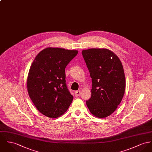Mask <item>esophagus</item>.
<instances>
[{
	"instance_id": "1",
	"label": "esophagus",
	"mask_w": 152,
	"mask_h": 152,
	"mask_svg": "<svg viewBox=\"0 0 152 152\" xmlns=\"http://www.w3.org/2000/svg\"><path fill=\"white\" fill-rule=\"evenodd\" d=\"M74 94H75V96L78 97L81 94V92H80V91H75Z\"/></svg>"
}]
</instances>
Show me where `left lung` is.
<instances>
[{
	"label": "left lung",
	"mask_w": 152,
	"mask_h": 152,
	"mask_svg": "<svg viewBox=\"0 0 152 152\" xmlns=\"http://www.w3.org/2000/svg\"><path fill=\"white\" fill-rule=\"evenodd\" d=\"M82 54L92 81L91 97L86 101V105L94 116L106 118L117 109L124 95L123 64L107 49L91 48L83 50Z\"/></svg>",
	"instance_id": "left-lung-1"
}]
</instances>
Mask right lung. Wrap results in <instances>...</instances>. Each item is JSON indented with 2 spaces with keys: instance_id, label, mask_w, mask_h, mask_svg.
<instances>
[{
  "instance_id": "right-lung-1",
  "label": "right lung",
  "mask_w": 152,
  "mask_h": 152,
  "mask_svg": "<svg viewBox=\"0 0 152 152\" xmlns=\"http://www.w3.org/2000/svg\"><path fill=\"white\" fill-rule=\"evenodd\" d=\"M78 50L46 48L33 61L28 74V95L42 114L57 118L69 109L73 96L66 83L65 69Z\"/></svg>"
}]
</instances>
